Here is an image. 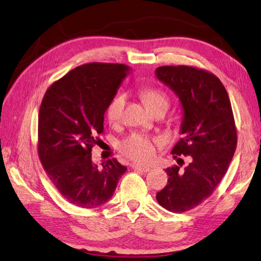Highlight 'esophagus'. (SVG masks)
<instances>
[{
  "mask_svg": "<svg viewBox=\"0 0 261 261\" xmlns=\"http://www.w3.org/2000/svg\"><path fill=\"white\" fill-rule=\"evenodd\" d=\"M132 169L135 170V171H141V172H149L150 171V167L146 166V165H138V164H133L132 165Z\"/></svg>",
  "mask_w": 261,
  "mask_h": 261,
  "instance_id": "esophagus-1",
  "label": "esophagus"
}]
</instances>
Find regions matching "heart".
Here are the masks:
<instances>
[{"label": "heart", "mask_w": 261, "mask_h": 261, "mask_svg": "<svg viewBox=\"0 0 261 261\" xmlns=\"http://www.w3.org/2000/svg\"><path fill=\"white\" fill-rule=\"evenodd\" d=\"M141 96L148 108L155 112L159 108L169 107V97L165 92L156 87H144L141 90ZM126 103V95L118 94L109 101L106 108V118L109 124H118ZM161 146V140L150 137L141 133H133L129 136L121 140L118 148L120 153L135 162H147L153 159L156 148Z\"/></svg>", "instance_id": "b5f03b06"}]
</instances>
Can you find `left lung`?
I'll list each match as a JSON object with an SVG mask.
<instances>
[{"label":"left lung","mask_w":261,"mask_h":261,"mask_svg":"<svg viewBox=\"0 0 261 261\" xmlns=\"http://www.w3.org/2000/svg\"><path fill=\"white\" fill-rule=\"evenodd\" d=\"M156 76L176 92L184 117L179 140L172 154L191 162L167 167L170 178L156 193L159 203L183 213L198 206L214 192L228 171L237 147V128L228 92L216 74L193 66H163Z\"/></svg>","instance_id":"8db88e82"}]
</instances>
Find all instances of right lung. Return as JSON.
I'll return each mask as SVG.
<instances>
[{
    "mask_svg": "<svg viewBox=\"0 0 261 261\" xmlns=\"http://www.w3.org/2000/svg\"><path fill=\"white\" fill-rule=\"evenodd\" d=\"M132 71L123 63L91 62L72 69L45 91L39 111L38 155L68 202L84 209L112 198L126 167L107 160L99 170L91 149L103 132V115Z\"/></svg>",
    "mask_w": 261,
    "mask_h": 261,
    "instance_id": "1",
    "label": "right lung"
}]
</instances>
